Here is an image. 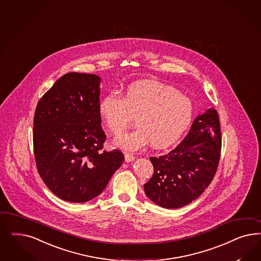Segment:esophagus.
Returning a JSON list of instances; mask_svg holds the SVG:
<instances>
[{
	"mask_svg": "<svg viewBox=\"0 0 261 261\" xmlns=\"http://www.w3.org/2000/svg\"><path fill=\"white\" fill-rule=\"evenodd\" d=\"M135 159V156L133 153H129V152H126V153H125V161H126V162L134 161Z\"/></svg>",
	"mask_w": 261,
	"mask_h": 261,
	"instance_id": "1",
	"label": "esophagus"
}]
</instances>
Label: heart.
Here are the masks:
<instances>
[{
  "mask_svg": "<svg viewBox=\"0 0 261 261\" xmlns=\"http://www.w3.org/2000/svg\"><path fill=\"white\" fill-rule=\"evenodd\" d=\"M101 121L112 135H121L135 118L136 128L121 135L115 143L135 151L147 144L165 149L177 143L194 116L191 99L165 84L142 81L129 84L124 92H110L99 102Z\"/></svg>",
  "mask_w": 261,
  "mask_h": 261,
  "instance_id": "heart-1",
  "label": "heart"
}]
</instances>
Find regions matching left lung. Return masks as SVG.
<instances>
[{
    "label": "left lung",
    "instance_id": "1",
    "mask_svg": "<svg viewBox=\"0 0 261 261\" xmlns=\"http://www.w3.org/2000/svg\"><path fill=\"white\" fill-rule=\"evenodd\" d=\"M220 120L213 108L194 120L185 139L167 154L150 158L153 174L144 185L147 197L165 208H179L201 196L218 168Z\"/></svg>",
    "mask_w": 261,
    "mask_h": 261
}]
</instances>
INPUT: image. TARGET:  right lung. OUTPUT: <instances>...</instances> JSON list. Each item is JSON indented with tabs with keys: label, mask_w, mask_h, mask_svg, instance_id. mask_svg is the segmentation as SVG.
<instances>
[{
	"label": "right lung",
	"mask_w": 261,
	"mask_h": 261,
	"mask_svg": "<svg viewBox=\"0 0 261 261\" xmlns=\"http://www.w3.org/2000/svg\"><path fill=\"white\" fill-rule=\"evenodd\" d=\"M100 83L93 74L68 73L36 106L37 171L50 191L67 202H88L100 195L124 160L119 150H102L107 136L98 109Z\"/></svg>",
	"instance_id": "add662e5"
}]
</instances>
